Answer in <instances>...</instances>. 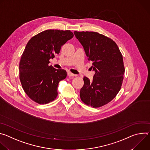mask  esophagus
<instances>
[{
	"label": "esophagus",
	"mask_w": 150,
	"mask_h": 150,
	"mask_svg": "<svg viewBox=\"0 0 150 150\" xmlns=\"http://www.w3.org/2000/svg\"><path fill=\"white\" fill-rule=\"evenodd\" d=\"M68 75L69 76H75V74H72V73L71 72H68Z\"/></svg>",
	"instance_id": "obj_1"
}]
</instances>
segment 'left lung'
<instances>
[{
  "label": "left lung",
  "instance_id": "8db88e82",
  "mask_svg": "<svg viewBox=\"0 0 150 150\" xmlns=\"http://www.w3.org/2000/svg\"><path fill=\"white\" fill-rule=\"evenodd\" d=\"M88 60L93 62V80L84 76L80 90L82 102L100 108L111 101L121 88L125 73L123 57L116 42L97 32L75 31Z\"/></svg>",
  "mask_w": 150,
  "mask_h": 150
}]
</instances>
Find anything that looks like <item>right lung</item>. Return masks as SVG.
<instances>
[{
	"label": "right lung",
	"mask_w": 150,
	"mask_h": 150,
	"mask_svg": "<svg viewBox=\"0 0 150 150\" xmlns=\"http://www.w3.org/2000/svg\"><path fill=\"white\" fill-rule=\"evenodd\" d=\"M73 37L70 30H47L27 42L19 62V79L25 93L34 101L44 104L57 97L58 83L67 74L65 70L49 66V60Z\"/></svg>",
	"instance_id": "right-lung-1"
}]
</instances>
